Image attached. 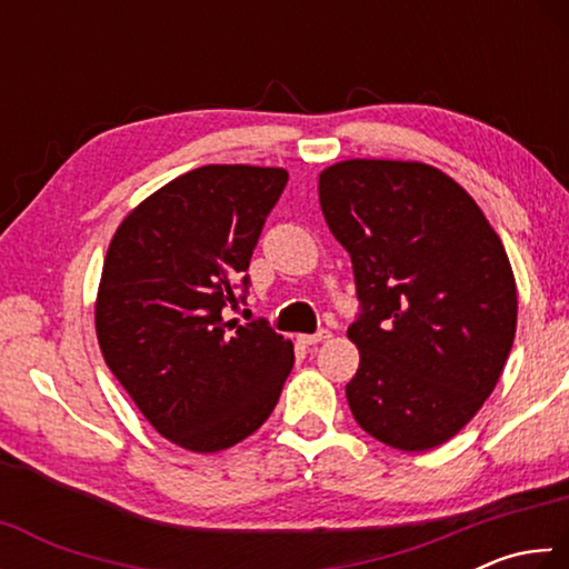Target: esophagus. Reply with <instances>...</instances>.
<instances>
[{
	"instance_id": "obj_1",
	"label": "esophagus",
	"mask_w": 569,
	"mask_h": 569,
	"mask_svg": "<svg viewBox=\"0 0 569 569\" xmlns=\"http://www.w3.org/2000/svg\"><path fill=\"white\" fill-rule=\"evenodd\" d=\"M326 339H331V331L321 329V331H316V333L298 336V343H303V346H313V343H321V341H326Z\"/></svg>"
}]
</instances>
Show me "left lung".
<instances>
[{"instance_id": "left-lung-1", "label": "left lung", "mask_w": 569, "mask_h": 569, "mask_svg": "<svg viewBox=\"0 0 569 569\" xmlns=\"http://www.w3.org/2000/svg\"><path fill=\"white\" fill-rule=\"evenodd\" d=\"M319 198L359 298L353 419L401 451L445 445L492 393L515 341L502 240L465 188L423 162H336Z\"/></svg>"}]
</instances>
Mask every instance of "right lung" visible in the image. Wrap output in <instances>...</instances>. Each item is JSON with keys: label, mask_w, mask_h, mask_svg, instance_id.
I'll use <instances>...</instances> for the list:
<instances>
[{"label": "right lung", "mask_w": 569, "mask_h": 569, "mask_svg": "<svg viewBox=\"0 0 569 569\" xmlns=\"http://www.w3.org/2000/svg\"><path fill=\"white\" fill-rule=\"evenodd\" d=\"M288 182L283 168L206 166L122 220L94 308L104 361L162 437L190 451L238 445L276 409L293 343L266 319L223 321L246 301L250 256Z\"/></svg>", "instance_id": "add662e5"}]
</instances>
